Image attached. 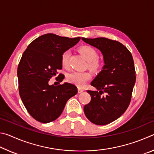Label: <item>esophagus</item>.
Wrapping results in <instances>:
<instances>
[{
  "instance_id": "esophagus-1",
  "label": "esophagus",
  "mask_w": 154,
  "mask_h": 154,
  "mask_svg": "<svg viewBox=\"0 0 154 154\" xmlns=\"http://www.w3.org/2000/svg\"><path fill=\"white\" fill-rule=\"evenodd\" d=\"M83 92V90L82 89V88H78V93L80 94Z\"/></svg>"
}]
</instances>
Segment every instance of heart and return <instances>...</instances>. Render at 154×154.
I'll list each match as a JSON object with an SVG mask.
<instances>
[{"label": "heart", "instance_id": "b5f03b06", "mask_svg": "<svg viewBox=\"0 0 154 154\" xmlns=\"http://www.w3.org/2000/svg\"><path fill=\"white\" fill-rule=\"evenodd\" d=\"M79 51L81 54L88 61V67L94 72H98L102 69L103 61L98 59V53L96 49L92 46L83 45L80 47ZM70 52L65 51L61 56V63L62 66L67 68L69 66ZM92 77L91 73L88 71L77 72L73 71L66 75V80L69 83H72L78 87H82L85 83L88 82Z\"/></svg>", "mask_w": 154, "mask_h": 154}]
</instances>
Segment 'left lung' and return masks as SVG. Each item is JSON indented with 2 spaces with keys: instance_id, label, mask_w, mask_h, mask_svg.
<instances>
[{
  "instance_id": "1",
  "label": "left lung",
  "mask_w": 154,
  "mask_h": 154,
  "mask_svg": "<svg viewBox=\"0 0 154 154\" xmlns=\"http://www.w3.org/2000/svg\"><path fill=\"white\" fill-rule=\"evenodd\" d=\"M82 39L101 51L105 63L91 82L97 90H88L91 101L83 110L93 124H108L119 118L130 105L136 82L133 58L128 49L117 41L104 37Z\"/></svg>"
}]
</instances>
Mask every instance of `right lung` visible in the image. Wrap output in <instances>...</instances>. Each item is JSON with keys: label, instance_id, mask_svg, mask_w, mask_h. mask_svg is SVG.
I'll return each mask as SVG.
<instances>
[{"label": "right lung", "instance_id": "add662e5", "mask_svg": "<svg viewBox=\"0 0 154 154\" xmlns=\"http://www.w3.org/2000/svg\"><path fill=\"white\" fill-rule=\"evenodd\" d=\"M80 38L45 34L30 43L23 54L17 68L20 96L30 116L41 123L56 120L67 100L77 94L73 84L65 82L54 86L49 81L62 69V54ZM64 78H60V82Z\"/></svg>", "mask_w": 154, "mask_h": 154}]
</instances>
